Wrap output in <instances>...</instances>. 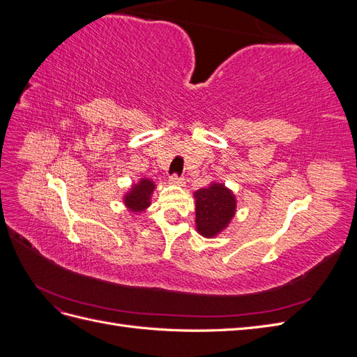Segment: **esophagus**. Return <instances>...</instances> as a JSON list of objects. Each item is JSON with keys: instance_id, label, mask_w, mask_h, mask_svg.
Masks as SVG:
<instances>
[{"instance_id": "esophagus-1", "label": "esophagus", "mask_w": 357, "mask_h": 357, "mask_svg": "<svg viewBox=\"0 0 357 357\" xmlns=\"http://www.w3.org/2000/svg\"><path fill=\"white\" fill-rule=\"evenodd\" d=\"M169 183H171V185L183 186V185H185V178L180 177V176H177V174H172V176L169 177Z\"/></svg>"}]
</instances>
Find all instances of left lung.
<instances>
[{
  "mask_svg": "<svg viewBox=\"0 0 357 357\" xmlns=\"http://www.w3.org/2000/svg\"><path fill=\"white\" fill-rule=\"evenodd\" d=\"M197 199V231L207 238L220 234L232 220L236 201L234 193L222 183H213L210 188L195 192Z\"/></svg>",
  "mask_w": 357,
  "mask_h": 357,
  "instance_id": "obj_1",
  "label": "left lung"
}]
</instances>
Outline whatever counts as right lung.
Returning a JSON list of instances; mask_svg holds the SVG:
<instances>
[{"instance_id": "right-lung-1", "label": "right lung", "mask_w": 357, "mask_h": 357, "mask_svg": "<svg viewBox=\"0 0 357 357\" xmlns=\"http://www.w3.org/2000/svg\"><path fill=\"white\" fill-rule=\"evenodd\" d=\"M153 189V180L142 178L125 195V205L134 213H142L150 205V195H152Z\"/></svg>"}]
</instances>
